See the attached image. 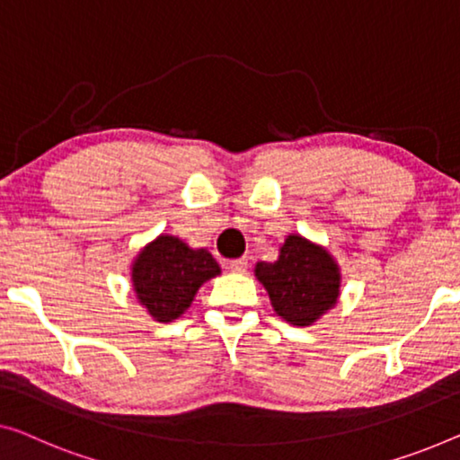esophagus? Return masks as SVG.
Here are the masks:
<instances>
[{
  "label": "esophagus",
  "mask_w": 460,
  "mask_h": 460,
  "mask_svg": "<svg viewBox=\"0 0 460 460\" xmlns=\"http://www.w3.org/2000/svg\"><path fill=\"white\" fill-rule=\"evenodd\" d=\"M229 270L235 272V274H243L245 270H248V260H245V258L231 260V262H229Z\"/></svg>",
  "instance_id": "34e87169"
}]
</instances>
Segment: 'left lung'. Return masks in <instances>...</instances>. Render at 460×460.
<instances>
[{
  "label": "left lung",
  "mask_w": 460,
  "mask_h": 460,
  "mask_svg": "<svg viewBox=\"0 0 460 460\" xmlns=\"http://www.w3.org/2000/svg\"><path fill=\"white\" fill-rule=\"evenodd\" d=\"M256 279L269 293L272 310L293 326H312L337 305L341 269L324 245L291 233L274 262H258Z\"/></svg>",
  "instance_id": "left-lung-1"
}]
</instances>
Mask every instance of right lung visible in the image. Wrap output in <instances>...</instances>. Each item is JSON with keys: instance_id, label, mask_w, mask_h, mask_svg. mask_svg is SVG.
I'll return each mask as SVG.
<instances>
[{"instance_id": "1", "label": "right lung", "mask_w": 460, "mask_h": 460, "mask_svg": "<svg viewBox=\"0 0 460 460\" xmlns=\"http://www.w3.org/2000/svg\"><path fill=\"white\" fill-rule=\"evenodd\" d=\"M218 274L221 266L207 248H190L167 233L144 245L129 266L136 299L150 318L164 324L186 314L198 289Z\"/></svg>"}]
</instances>
